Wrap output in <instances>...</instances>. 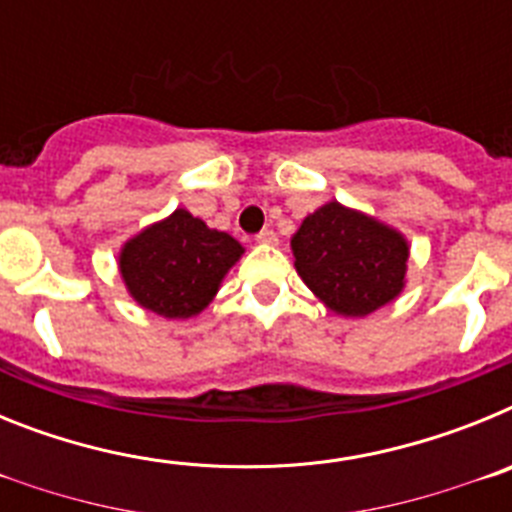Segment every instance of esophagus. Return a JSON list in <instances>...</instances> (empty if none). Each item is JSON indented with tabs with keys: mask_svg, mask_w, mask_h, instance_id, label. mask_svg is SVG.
Returning a JSON list of instances; mask_svg holds the SVG:
<instances>
[{
	"mask_svg": "<svg viewBox=\"0 0 512 512\" xmlns=\"http://www.w3.org/2000/svg\"><path fill=\"white\" fill-rule=\"evenodd\" d=\"M256 241H259V243H266V246H274V243H277L279 238H277V233H274V230H271V228H264V230H261L259 235H256Z\"/></svg>",
	"mask_w": 512,
	"mask_h": 512,
	"instance_id": "1",
	"label": "esophagus"
}]
</instances>
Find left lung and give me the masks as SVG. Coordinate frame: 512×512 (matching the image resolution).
Returning <instances> with one entry per match:
<instances>
[{
	"label": "left lung",
	"mask_w": 512,
	"mask_h": 512,
	"mask_svg": "<svg viewBox=\"0 0 512 512\" xmlns=\"http://www.w3.org/2000/svg\"><path fill=\"white\" fill-rule=\"evenodd\" d=\"M292 251L307 287L338 315H369L400 295L408 261L405 238L338 202L305 217Z\"/></svg>",
	"instance_id": "left-lung-1"
}]
</instances>
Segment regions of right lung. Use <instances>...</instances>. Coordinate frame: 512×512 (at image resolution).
<instances>
[{
    "mask_svg": "<svg viewBox=\"0 0 512 512\" xmlns=\"http://www.w3.org/2000/svg\"><path fill=\"white\" fill-rule=\"evenodd\" d=\"M233 235L210 230L200 217L176 210L122 248L120 271L130 295L164 318L197 315L241 259Z\"/></svg>",
    "mask_w": 512,
    "mask_h": 512,
    "instance_id": "right-lung-1",
    "label": "right lung"
}]
</instances>
